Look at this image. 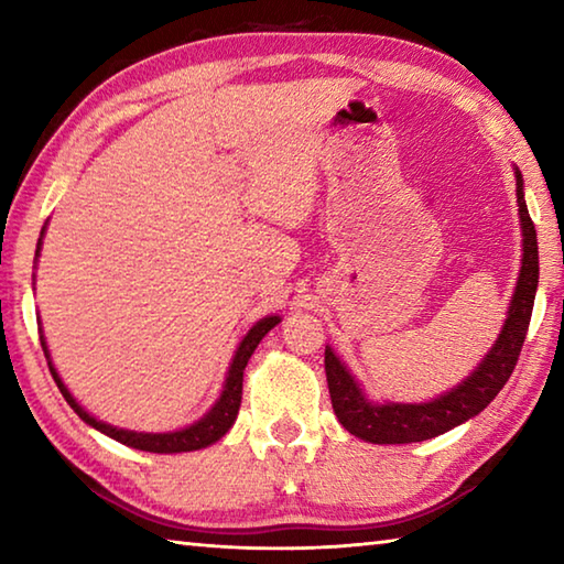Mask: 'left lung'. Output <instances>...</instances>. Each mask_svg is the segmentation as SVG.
Returning a JSON list of instances; mask_svg holds the SVG:
<instances>
[{
  "instance_id": "1",
  "label": "left lung",
  "mask_w": 564,
  "mask_h": 564,
  "mask_svg": "<svg viewBox=\"0 0 564 564\" xmlns=\"http://www.w3.org/2000/svg\"><path fill=\"white\" fill-rule=\"evenodd\" d=\"M518 181V206H520V228H522V265L514 285L508 318L500 330L498 340L490 348L470 376L451 393H443L431 403H370L348 373L340 358L326 346V378L330 390V403L340 425L360 441L378 445H403L431 441L435 435L453 431L455 425L475 417L480 410L490 405V400L500 393L502 386L512 376L514 362L520 358L524 336H528L534 291L540 279V256H538V234L524 204L522 174L514 169Z\"/></svg>"
}]
</instances>
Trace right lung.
I'll return each instance as SVG.
<instances>
[{"mask_svg":"<svg viewBox=\"0 0 564 564\" xmlns=\"http://www.w3.org/2000/svg\"><path fill=\"white\" fill-rule=\"evenodd\" d=\"M42 236H44V228H42ZM40 248H42V238L40 243H36V256H40ZM281 318L279 316H265L261 318L256 326L246 333L243 340L238 343L236 348V356L231 360V368H228V376H226V383L221 395H218L216 405L208 410V413L196 420L194 425L188 427H181V431L174 433H137V431H123V427H113L109 423H101V420L94 417L91 413H87L79 403H76L74 395L69 393V388L62 383L59 373H56V368L52 366V358H50V350H46V340L42 338V348H44V356L46 362H50V370L54 376V383L56 388L62 390V395L66 403L72 405V410L76 415H79L84 423L97 427L99 433L113 437V441H119L129 447H137V451H147V453H188V451H202V447L212 445L216 441H221V437L228 433V427L234 425V420L238 415V408H241V395H243V370L248 366V358L253 356V350L259 343L263 340L265 333H269L273 326H279ZM42 333V330H40Z\"/></svg>","mask_w":564,"mask_h":564,"instance_id":"obj_1","label":"right lung"}]
</instances>
